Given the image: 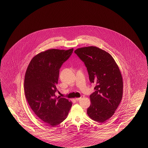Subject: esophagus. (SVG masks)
Masks as SVG:
<instances>
[{"mask_svg": "<svg viewBox=\"0 0 148 148\" xmlns=\"http://www.w3.org/2000/svg\"><path fill=\"white\" fill-rule=\"evenodd\" d=\"M83 97H84V96H83V95H82V96H81L80 98H77L75 99V100H76L77 101H79L80 99H82L83 98Z\"/></svg>", "mask_w": 148, "mask_h": 148, "instance_id": "1", "label": "esophagus"}]
</instances>
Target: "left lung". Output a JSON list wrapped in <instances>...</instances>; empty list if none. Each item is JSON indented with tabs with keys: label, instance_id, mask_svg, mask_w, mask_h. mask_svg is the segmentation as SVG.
I'll use <instances>...</instances> for the list:
<instances>
[{
	"label": "left lung",
	"instance_id": "left-lung-1",
	"mask_svg": "<svg viewBox=\"0 0 148 148\" xmlns=\"http://www.w3.org/2000/svg\"><path fill=\"white\" fill-rule=\"evenodd\" d=\"M74 53L84 63L91 83L96 85L87 114L92 119L104 123L113 116L123 97L119 68L109 53L98 47L80 48Z\"/></svg>",
	"mask_w": 148,
	"mask_h": 148
}]
</instances>
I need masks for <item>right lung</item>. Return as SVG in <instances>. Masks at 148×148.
I'll list each match as a JSON object with an SVG mask.
<instances>
[{"instance_id":"1","label":"right lung","mask_w":148,"mask_h":148,"mask_svg":"<svg viewBox=\"0 0 148 148\" xmlns=\"http://www.w3.org/2000/svg\"><path fill=\"white\" fill-rule=\"evenodd\" d=\"M71 49H52L41 52L31 60L24 78V92L36 115L50 127L67 118L72 106L67 99L56 97L59 69L71 56Z\"/></svg>"}]
</instances>
